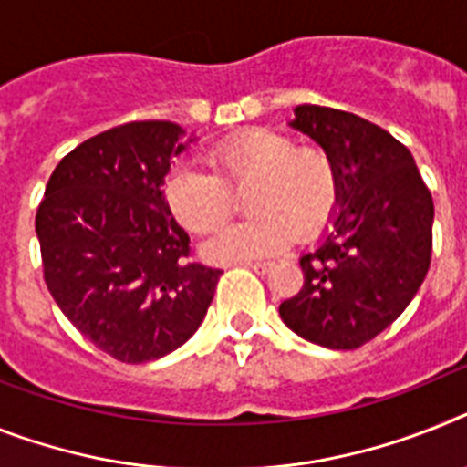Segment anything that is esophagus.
Returning a JSON list of instances; mask_svg holds the SVG:
<instances>
[{
	"label": "esophagus",
	"mask_w": 467,
	"mask_h": 467,
	"mask_svg": "<svg viewBox=\"0 0 467 467\" xmlns=\"http://www.w3.org/2000/svg\"><path fill=\"white\" fill-rule=\"evenodd\" d=\"M246 265H249L254 273H258V275H265V273L273 268V264H270V261H254V264H246Z\"/></svg>",
	"instance_id": "obj_1"
}]
</instances>
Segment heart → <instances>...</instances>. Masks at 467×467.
I'll return each mask as SVG.
<instances>
[{"instance_id": "heart-1", "label": "heart", "mask_w": 467, "mask_h": 467, "mask_svg": "<svg viewBox=\"0 0 467 467\" xmlns=\"http://www.w3.org/2000/svg\"><path fill=\"white\" fill-rule=\"evenodd\" d=\"M213 173L175 168L166 180V202L180 223L199 234L215 233L233 215V190L254 185V218L227 227L206 244L221 261H246L282 252L294 234L316 240L342 202V178L335 159L318 147H296L289 135L254 128L215 144Z\"/></svg>"}]
</instances>
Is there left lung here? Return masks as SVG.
I'll return each instance as SVG.
<instances>
[{"mask_svg": "<svg viewBox=\"0 0 467 467\" xmlns=\"http://www.w3.org/2000/svg\"><path fill=\"white\" fill-rule=\"evenodd\" d=\"M292 128L335 159L342 202L332 233L299 258L304 287L282 301L289 330L327 348H358L409 306L432 258V194L413 156L356 113L301 104Z\"/></svg>", "mask_w": 467, "mask_h": 467, "instance_id": "1", "label": "left lung"}]
</instances>
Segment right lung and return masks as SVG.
I'll use <instances>...</instances> for the list:
<instances>
[{"label": "right lung", "instance_id": "obj_1", "mask_svg": "<svg viewBox=\"0 0 467 467\" xmlns=\"http://www.w3.org/2000/svg\"><path fill=\"white\" fill-rule=\"evenodd\" d=\"M182 149L185 130L171 120L99 132L58 161L35 215L47 289L73 327L120 363L182 347L223 273L192 261L161 190Z\"/></svg>", "mask_w": 467, "mask_h": 467}]
</instances>
